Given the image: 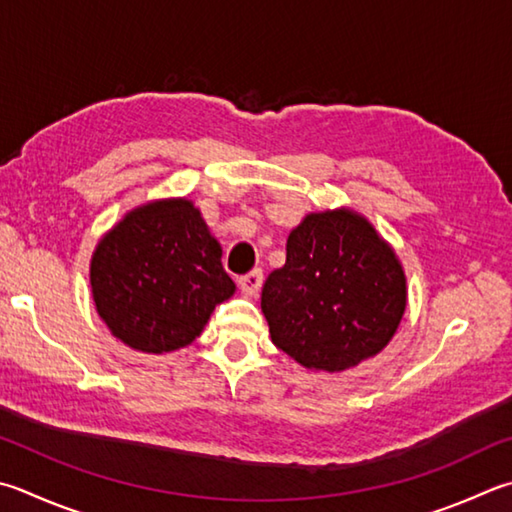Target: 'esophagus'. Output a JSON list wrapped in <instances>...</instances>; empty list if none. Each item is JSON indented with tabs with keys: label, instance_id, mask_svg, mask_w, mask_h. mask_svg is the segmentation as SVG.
<instances>
[{
	"label": "esophagus",
	"instance_id": "obj_1",
	"mask_svg": "<svg viewBox=\"0 0 512 512\" xmlns=\"http://www.w3.org/2000/svg\"><path fill=\"white\" fill-rule=\"evenodd\" d=\"M262 282H264V273L259 271V268H255V271H250L244 277H239V288H241V293L250 297V295H257L259 288H262Z\"/></svg>",
	"mask_w": 512,
	"mask_h": 512
}]
</instances>
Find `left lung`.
Masks as SVG:
<instances>
[{
    "mask_svg": "<svg viewBox=\"0 0 512 512\" xmlns=\"http://www.w3.org/2000/svg\"><path fill=\"white\" fill-rule=\"evenodd\" d=\"M407 304L394 248L358 212H311L286 262L266 277L262 311L277 349L315 371H345L387 347Z\"/></svg>",
    "mask_w": 512,
    "mask_h": 512,
    "instance_id": "obj_1",
    "label": "left lung"
}]
</instances>
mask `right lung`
Returning <instances> with one entry per match:
<instances>
[{
    "label": "right lung",
    "mask_w": 512,
    "mask_h": 512,
    "mask_svg": "<svg viewBox=\"0 0 512 512\" xmlns=\"http://www.w3.org/2000/svg\"><path fill=\"white\" fill-rule=\"evenodd\" d=\"M102 322L127 347L181 349L235 293L221 246L188 199L150 201L98 241L89 268Z\"/></svg>",
    "instance_id": "1"
}]
</instances>
